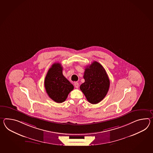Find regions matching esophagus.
<instances>
[{"label":"esophagus","instance_id":"obj_1","mask_svg":"<svg viewBox=\"0 0 153 153\" xmlns=\"http://www.w3.org/2000/svg\"><path fill=\"white\" fill-rule=\"evenodd\" d=\"M74 86H75V87H76V88H78V86H79L78 83H77V82H75V83H74Z\"/></svg>","mask_w":153,"mask_h":153}]
</instances>
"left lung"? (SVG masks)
<instances>
[{"instance_id": "left-lung-1", "label": "left lung", "mask_w": 153, "mask_h": 153, "mask_svg": "<svg viewBox=\"0 0 153 153\" xmlns=\"http://www.w3.org/2000/svg\"><path fill=\"white\" fill-rule=\"evenodd\" d=\"M83 78L85 82L80 86V90L87 101L91 104L100 102L108 92L110 81L103 67L94 61L85 68Z\"/></svg>"}]
</instances>
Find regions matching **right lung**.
I'll list each match as a JSON object with an SVG mask.
<instances>
[{"mask_svg": "<svg viewBox=\"0 0 153 153\" xmlns=\"http://www.w3.org/2000/svg\"><path fill=\"white\" fill-rule=\"evenodd\" d=\"M62 70L60 63H53L45 77L44 84L46 93L57 103L63 102L74 88L72 84L63 76Z\"/></svg>", "mask_w": 153, "mask_h": 153, "instance_id": "1", "label": "right lung"}]
</instances>
